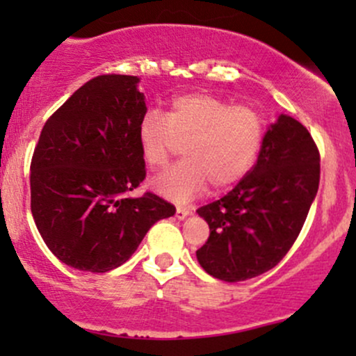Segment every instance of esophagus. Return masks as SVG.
<instances>
[{
	"label": "esophagus",
	"mask_w": 356,
	"mask_h": 356,
	"mask_svg": "<svg viewBox=\"0 0 356 356\" xmlns=\"http://www.w3.org/2000/svg\"><path fill=\"white\" fill-rule=\"evenodd\" d=\"M189 214H191L189 207L177 206V209H175V218H177V219H186Z\"/></svg>",
	"instance_id": "obj_1"
}]
</instances>
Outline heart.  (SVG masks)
I'll return each mask as SVG.
<instances>
[{
  "label": "heart",
  "instance_id": "obj_1",
  "mask_svg": "<svg viewBox=\"0 0 356 356\" xmlns=\"http://www.w3.org/2000/svg\"><path fill=\"white\" fill-rule=\"evenodd\" d=\"M137 136L152 169L167 165L186 144V159L152 181L155 191L182 202L201 194L209 182L214 191L238 184L259 154L264 120L249 105H232L212 93H187L170 102L165 117L147 112Z\"/></svg>",
  "mask_w": 356,
  "mask_h": 356
}]
</instances>
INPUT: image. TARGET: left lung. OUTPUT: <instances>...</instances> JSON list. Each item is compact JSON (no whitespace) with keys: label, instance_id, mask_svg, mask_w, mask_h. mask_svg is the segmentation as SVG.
Listing matches in <instances>:
<instances>
[{"label":"left lung","instance_id":"obj_1","mask_svg":"<svg viewBox=\"0 0 356 356\" xmlns=\"http://www.w3.org/2000/svg\"><path fill=\"white\" fill-rule=\"evenodd\" d=\"M318 184L320 152L312 134L293 117L280 115L243 181L197 209L211 229L195 251L204 271L238 283L275 268L295 244Z\"/></svg>","mask_w":356,"mask_h":356}]
</instances>
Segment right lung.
Masks as SVG:
<instances>
[{"label": "right lung", "mask_w": 356, "mask_h": 356, "mask_svg": "<svg viewBox=\"0 0 356 356\" xmlns=\"http://www.w3.org/2000/svg\"><path fill=\"white\" fill-rule=\"evenodd\" d=\"M132 75L92 79L48 118L31 159V214L61 263L107 273L125 263L157 220L175 207L152 192L130 197L145 179L138 124L144 93Z\"/></svg>", "instance_id": "obj_1"}]
</instances>
